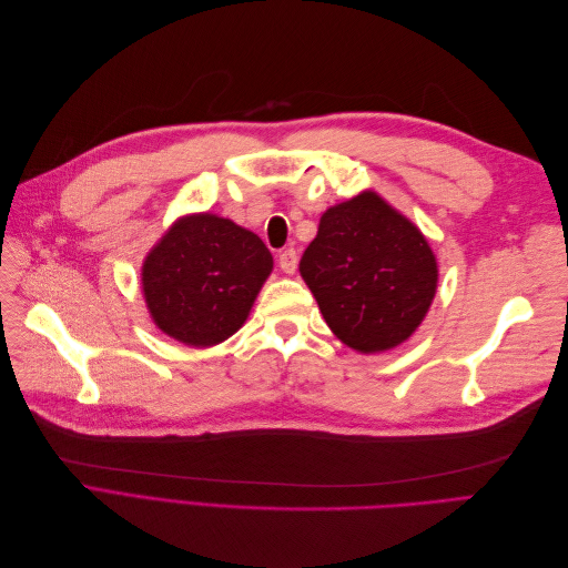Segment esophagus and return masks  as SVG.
<instances>
[{"label":"esophagus","instance_id":"esophagus-1","mask_svg":"<svg viewBox=\"0 0 568 568\" xmlns=\"http://www.w3.org/2000/svg\"><path fill=\"white\" fill-rule=\"evenodd\" d=\"M280 267L286 274H294L298 267V253L294 248H286L284 253H280Z\"/></svg>","mask_w":568,"mask_h":568}]
</instances>
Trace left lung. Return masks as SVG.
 Instances as JSON below:
<instances>
[{"instance_id": "obj_1", "label": "left lung", "mask_w": 568, "mask_h": 568, "mask_svg": "<svg viewBox=\"0 0 568 568\" xmlns=\"http://www.w3.org/2000/svg\"><path fill=\"white\" fill-rule=\"evenodd\" d=\"M298 270L334 336L363 355L405 343L438 288L426 236L374 189L322 213Z\"/></svg>"}]
</instances>
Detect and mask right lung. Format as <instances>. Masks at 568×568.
<instances>
[{
	"label": "right lung",
	"mask_w": 568,
	"mask_h": 568,
	"mask_svg": "<svg viewBox=\"0 0 568 568\" xmlns=\"http://www.w3.org/2000/svg\"><path fill=\"white\" fill-rule=\"evenodd\" d=\"M272 267L251 230L215 213L182 215L142 263L146 311L184 346H217L242 329Z\"/></svg>",
	"instance_id": "1"
}]
</instances>
